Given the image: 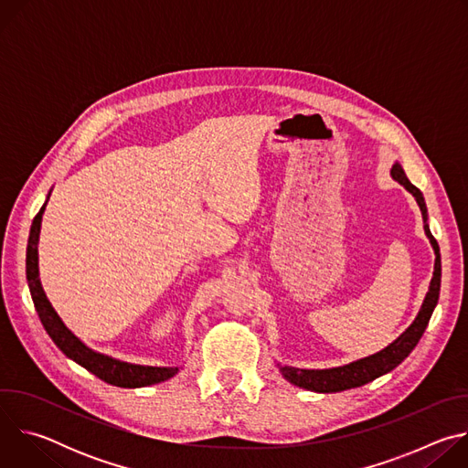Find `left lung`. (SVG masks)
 <instances>
[{
	"label": "left lung",
	"mask_w": 468,
	"mask_h": 468,
	"mask_svg": "<svg viewBox=\"0 0 468 468\" xmlns=\"http://www.w3.org/2000/svg\"><path fill=\"white\" fill-rule=\"evenodd\" d=\"M390 176L392 179H396L399 185H404L417 199V204L422 211V218H424V231L426 237L430 239L433 251H435V266H433V278L428 289V294L422 302V307L417 314V318L413 320V324L399 335L394 343H390L387 348H383L381 352L357 359L350 365L345 367H337V368H324V370H307V368H294V367H282L278 363L280 372L283 374V378L287 381H291L296 387L307 388V390H314V392H339V390H346V388H354V387H361L387 372H390L392 368H396L399 363H402L411 352L413 348L419 345L422 333L428 327V322L431 318V313L437 305L439 300V292H441V253H439V244L435 240V237L430 231L428 226V209H426V202L422 192L408 179L404 168L399 166V163H394L390 168Z\"/></svg>",
	"instance_id": "8db88e82"
}]
</instances>
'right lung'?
Listing matches in <instances>:
<instances>
[{
    "label": "right lung",
    "instance_id": "obj_1",
    "mask_svg": "<svg viewBox=\"0 0 468 468\" xmlns=\"http://www.w3.org/2000/svg\"><path fill=\"white\" fill-rule=\"evenodd\" d=\"M49 197V196H48ZM48 204V199H46ZM46 204L40 207L37 213L31 231H29V240H27V253H26V276H27V285L29 292L35 303V309L38 313V318L46 329L51 341L57 345V348L105 383L116 385V387H125V388H135V387H146L154 383L166 381L174 378L179 372V367H144V365H133V363H123L120 359L98 354L90 350L85 343H81L74 333L64 325L57 311L51 307L40 278H38V235H40V224H42V215L46 209Z\"/></svg>",
    "mask_w": 468,
    "mask_h": 468
}]
</instances>
